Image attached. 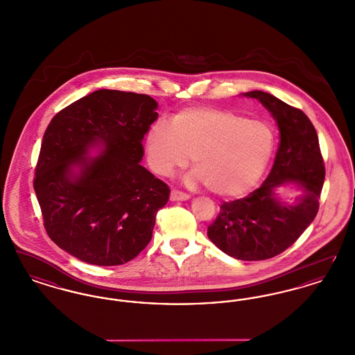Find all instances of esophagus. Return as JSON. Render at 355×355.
<instances>
[{"instance_id": "obj_1", "label": "esophagus", "mask_w": 355, "mask_h": 355, "mask_svg": "<svg viewBox=\"0 0 355 355\" xmlns=\"http://www.w3.org/2000/svg\"><path fill=\"white\" fill-rule=\"evenodd\" d=\"M190 197L182 193V191H178V190H171L170 193V200L171 201H187Z\"/></svg>"}]
</instances>
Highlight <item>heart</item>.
I'll use <instances>...</instances> for the list:
<instances>
[{"mask_svg":"<svg viewBox=\"0 0 355 355\" xmlns=\"http://www.w3.org/2000/svg\"><path fill=\"white\" fill-rule=\"evenodd\" d=\"M148 162L159 175L184 168L191 155L190 185L205 182L220 197L250 191L270 164L275 133L269 123L232 110L185 109L157 119L145 138Z\"/></svg>","mask_w":355,"mask_h":355,"instance_id":"heart-1","label":"heart"}]
</instances>
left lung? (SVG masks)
Listing matches in <instances>:
<instances>
[{
  "mask_svg": "<svg viewBox=\"0 0 355 355\" xmlns=\"http://www.w3.org/2000/svg\"><path fill=\"white\" fill-rule=\"evenodd\" d=\"M243 96L258 100L270 112L281 142L265 182L245 198L222 203L207 236L236 259L262 261L285 252L315 218L324 165L317 132L302 110L261 90ZM288 183L302 191L293 203L282 202L276 194L278 187Z\"/></svg>",
  "mask_w": 355,
  "mask_h": 355,
  "instance_id": "left-lung-1",
  "label": "left lung"
}]
</instances>
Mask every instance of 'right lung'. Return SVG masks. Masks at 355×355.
<instances>
[{
	"instance_id": "1",
	"label": "right lung",
	"mask_w": 355,
	"mask_h": 355,
	"mask_svg": "<svg viewBox=\"0 0 355 355\" xmlns=\"http://www.w3.org/2000/svg\"><path fill=\"white\" fill-rule=\"evenodd\" d=\"M157 109L150 96L101 89L51 119L34 191L51 241L80 261L122 265L150 242L170 194L139 164Z\"/></svg>"
}]
</instances>
